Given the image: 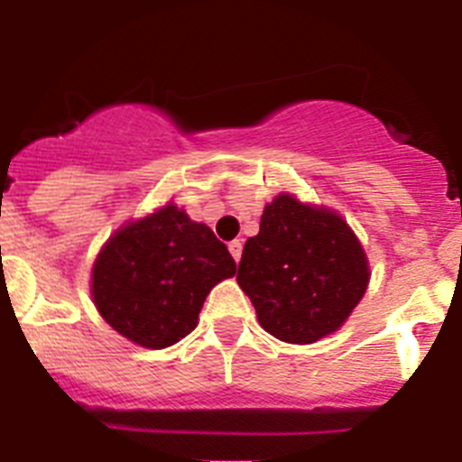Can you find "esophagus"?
<instances>
[{
  "label": "esophagus",
  "instance_id": "1",
  "mask_svg": "<svg viewBox=\"0 0 462 462\" xmlns=\"http://www.w3.org/2000/svg\"><path fill=\"white\" fill-rule=\"evenodd\" d=\"M228 252H231V256H234L236 263H238L240 256H243V243H240V240H231V243H228Z\"/></svg>",
  "mask_w": 462,
  "mask_h": 462
}]
</instances>
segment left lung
Returning <instances> with one entry per match:
<instances>
[{"label": "left lung", "mask_w": 462, "mask_h": 462, "mask_svg": "<svg viewBox=\"0 0 462 462\" xmlns=\"http://www.w3.org/2000/svg\"><path fill=\"white\" fill-rule=\"evenodd\" d=\"M240 289L259 324L282 342L310 345L340 328L368 287V259L352 228L326 208L280 194L245 243Z\"/></svg>", "instance_id": "1"}]
</instances>
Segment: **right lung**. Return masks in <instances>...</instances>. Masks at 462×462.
I'll list each match as a JSON object with an SVG mask.
<instances>
[{
	"label": "right lung",
	"instance_id": "obj_1",
	"mask_svg": "<svg viewBox=\"0 0 462 462\" xmlns=\"http://www.w3.org/2000/svg\"><path fill=\"white\" fill-rule=\"evenodd\" d=\"M231 275L236 261L226 245L206 224L164 206L106 243L94 261L92 296L120 336L164 349L189 336L210 289Z\"/></svg>",
	"mask_w": 462,
	"mask_h": 462
}]
</instances>
